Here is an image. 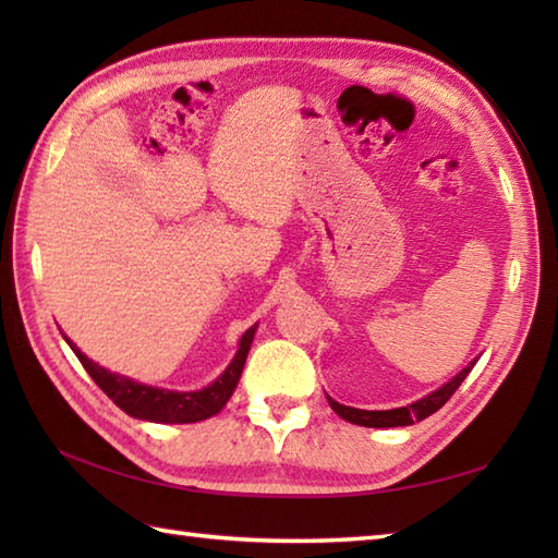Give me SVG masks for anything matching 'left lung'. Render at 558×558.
<instances>
[{"mask_svg": "<svg viewBox=\"0 0 558 558\" xmlns=\"http://www.w3.org/2000/svg\"><path fill=\"white\" fill-rule=\"evenodd\" d=\"M472 362L470 366H465L458 376L450 378L446 386H441L438 390H434L432 396H426L417 402H412L408 408H396V410H357V408H348V405H340L333 398H328V405L333 408L342 420L352 422V424H360V426H374V429H386V426H410L414 422H420L424 417H429L436 410H441L448 398L456 393L458 386L465 381V376L472 372Z\"/></svg>", "mask_w": 558, "mask_h": 558, "instance_id": "1", "label": "left lung"}]
</instances>
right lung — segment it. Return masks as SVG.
<instances>
[{"label":"right lung","mask_w":558,"mask_h":558,"mask_svg":"<svg viewBox=\"0 0 558 558\" xmlns=\"http://www.w3.org/2000/svg\"><path fill=\"white\" fill-rule=\"evenodd\" d=\"M254 333H256V326L248 328L242 336L240 350H236L232 364L222 372V376L216 378L208 388L194 390V393H177V390L153 388V386L136 384L126 376L112 374L108 369H102L100 364L88 360L86 354L74 345V342H71L66 336L64 338L71 345V350L76 352L83 369L90 374L93 381L100 386L102 393L108 396L117 408L124 410L126 414H132L136 420H148V422H160V424H189V422L208 420L225 408V402L230 400V396L236 388V381H240L242 376Z\"/></svg>","instance_id":"add662e5"}]
</instances>
